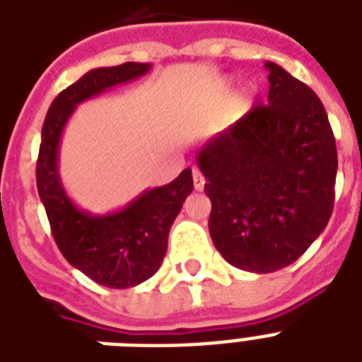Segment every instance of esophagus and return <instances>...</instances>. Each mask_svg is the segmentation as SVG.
I'll use <instances>...</instances> for the list:
<instances>
[{
    "label": "esophagus",
    "mask_w": 362,
    "mask_h": 362,
    "mask_svg": "<svg viewBox=\"0 0 362 362\" xmlns=\"http://www.w3.org/2000/svg\"><path fill=\"white\" fill-rule=\"evenodd\" d=\"M193 186L197 192H201L204 187V176L201 175V170L199 169H193Z\"/></svg>",
    "instance_id": "obj_1"
}]
</instances>
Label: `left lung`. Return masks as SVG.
Listing matches in <instances>:
<instances>
[{
	"label": "left lung",
	"instance_id": "1",
	"mask_svg": "<svg viewBox=\"0 0 362 362\" xmlns=\"http://www.w3.org/2000/svg\"><path fill=\"white\" fill-rule=\"evenodd\" d=\"M264 67L269 103L255 105L197 153L216 250L257 274L295 263L323 233L338 169L321 99L280 65Z\"/></svg>",
	"mask_w": 362,
	"mask_h": 362
}]
</instances>
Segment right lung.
I'll use <instances>...</instances> for the list:
<instances>
[{
    "label": "right lung",
    "instance_id": "obj_1",
    "mask_svg": "<svg viewBox=\"0 0 362 362\" xmlns=\"http://www.w3.org/2000/svg\"><path fill=\"white\" fill-rule=\"evenodd\" d=\"M148 71L150 64L136 62L99 67L59 92L42 124L37 158V192L59 252L95 284L115 289L139 286L158 272L170 226L193 189L192 169L182 170L167 186L146 189L115 214L92 216L71 203L59 182V136L76 105Z\"/></svg>",
    "mask_w": 362,
    "mask_h": 362
}]
</instances>
